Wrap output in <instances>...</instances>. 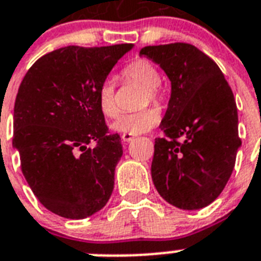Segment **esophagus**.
I'll list each match as a JSON object with an SVG mask.
<instances>
[{"label": "esophagus", "instance_id": "obj_1", "mask_svg": "<svg viewBox=\"0 0 261 261\" xmlns=\"http://www.w3.org/2000/svg\"><path fill=\"white\" fill-rule=\"evenodd\" d=\"M134 138V135H130V134H122V141L123 142H130L131 139Z\"/></svg>", "mask_w": 261, "mask_h": 261}]
</instances>
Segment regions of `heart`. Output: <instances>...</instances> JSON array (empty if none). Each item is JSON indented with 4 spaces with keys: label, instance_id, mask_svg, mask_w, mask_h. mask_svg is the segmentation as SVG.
Returning <instances> with one entry per match:
<instances>
[{
    "label": "heart",
    "instance_id": "heart-1",
    "mask_svg": "<svg viewBox=\"0 0 261 261\" xmlns=\"http://www.w3.org/2000/svg\"><path fill=\"white\" fill-rule=\"evenodd\" d=\"M120 76L124 82H135L143 87L139 105L147 106L149 103L160 106L165 100V92L161 87V76L158 69L145 59H137L131 61L122 69ZM97 107L107 118H115L118 115V105L115 99V84L110 79L101 82L96 92ZM161 119L158 110L145 107L139 111L123 114L112 123V128L122 134L137 135L151 130Z\"/></svg>",
    "mask_w": 261,
    "mask_h": 261
}]
</instances>
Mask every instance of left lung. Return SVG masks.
Wrapping results in <instances>:
<instances>
[{"instance_id":"obj_1","label":"left lung","mask_w":261,"mask_h":261,"mask_svg":"<svg viewBox=\"0 0 261 261\" xmlns=\"http://www.w3.org/2000/svg\"><path fill=\"white\" fill-rule=\"evenodd\" d=\"M171 82V96L155 138L151 178L161 197L179 209L212 204L236 162L239 119L233 92L221 69L188 42L142 48Z\"/></svg>"}]
</instances>
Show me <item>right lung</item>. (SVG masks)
I'll return each instance as SVG.
<instances>
[{
    "mask_svg": "<svg viewBox=\"0 0 261 261\" xmlns=\"http://www.w3.org/2000/svg\"><path fill=\"white\" fill-rule=\"evenodd\" d=\"M131 48H60L40 57L21 82L13 146L28 185L55 215L86 219L110 200L123 147L109 131L96 92Z\"/></svg>",
    "mask_w": 261,
    "mask_h": 261,
    "instance_id": "obj_1",
    "label": "right lung"
}]
</instances>
